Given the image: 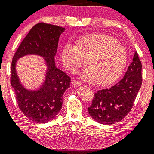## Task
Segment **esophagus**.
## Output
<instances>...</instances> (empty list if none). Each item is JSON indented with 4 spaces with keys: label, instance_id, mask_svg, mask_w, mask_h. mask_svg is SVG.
I'll use <instances>...</instances> for the list:
<instances>
[{
    "label": "esophagus",
    "instance_id": "34e87169",
    "mask_svg": "<svg viewBox=\"0 0 154 154\" xmlns=\"http://www.w3.org/2000/svg\"><path fill=\"white\" fill-rule=\"evenodd\" d=\"M72 85H74L75 87H80V86H82V84L81 82H78L76 80H72Z\"/></svg>",
    "mask_w": 154,
    "mask_h": 154
}]
</instances>
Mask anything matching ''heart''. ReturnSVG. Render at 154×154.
Masks as SVG:
<instances>
[{
  "instance_id": "obj_1",
  "label": "heart",
  "mask_w": 154,
  "mask_h": 154,
  "mask_svg": "<svg viewBox=\"0 0 154 154\" xmlns=\"http://www.w3.org/2000/svg\"><path fill=\"white\" fill-rule=\"evenodd\" d=\"M64 66L74 72L87 64L82 72L86 80L96 79L100 85L111 84L119 79L128 62L125 46L114 37L104 34L88 35L78 40L76 45L68 43L62 51Z\"/></svg>"
}]
</instances>
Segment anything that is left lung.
I'll use <instances>...</instances> for the list:
<instances>
[{"instance_id":"8db88e82","label":"left lung","mask_w":154,"mask_h":154,"mask_svg":"<svg viewBox=\"0 0 154 154\" xmlns=\"http://www.w3.org/2000/svg\"><path fill=\"white\" fill-rule=\"evenodd\" d=\"M142 64L137 52L124 77L114 86L94 94L89 114L97 122L112 125L122 120L132 109L142 85Z\"/></svg>"}]
</instances>
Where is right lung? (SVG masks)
Instances as JSON below:
<instances>
[{"mask_svg": "<svg viewBox=\"0 0 154 154\" xmlns=\"http://www.w3.org/2000/svg\"><path fill=\"white\" fill-rule=\"evenodd\" d=\"M65 29L44 22L30 30L15 53L11 63V85L16 93L18 106L32 122L45 123L54 119L60 111L64 92L70 87L71 79L55 64L59 37ZM44 58L47 65L44 82L38 89L24 88L16 72L17 61L27 55Z\"/></svg>", "mask_w": 154, "mask_h": 154, "instance_id": "add662e5", "label": "right lung"}]
</instances>
